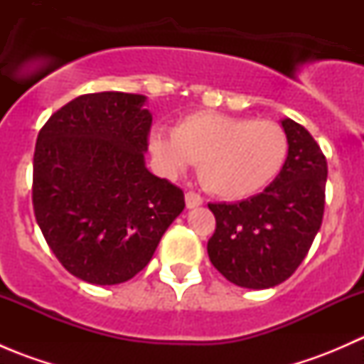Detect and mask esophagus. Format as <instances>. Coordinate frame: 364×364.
<instances>
[{
  "instance_id": "34e87169",
  "label": "esophagus",
  "mask_w": 364,
  "mask_h": 364,
  "mask_svg": "<svg viewBox=\"0 0 364 364\" xmlns=\"http://www.w3.org/2000/svg\"><path fill=\"white\" fill-rule=\"evenodd\" d=\"M185 203H186V208H188V209L199 208V205L203 204V197H200L199 193H196V192H186L185 193Z\"/></svg>"
}]
</instances>
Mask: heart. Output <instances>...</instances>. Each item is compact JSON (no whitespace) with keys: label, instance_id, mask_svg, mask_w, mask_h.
<instances>
[{"label":"heart","instance_id":"heart-1","mask_svg":"<svg viewBox=\"0 0 364 364\" xmlns=\"http://www.w3.org/2000/svg\"><path fill=\"white\" fill-rule=\"evenodd\" d=\"M149 148L168 172L199 164L204 186L222 199H245L269 185L284 167L289 139L269 119L196 112L172 134L153 132Z\"/></svg>","mask_w":364,"mask_h":364}]
</instances>
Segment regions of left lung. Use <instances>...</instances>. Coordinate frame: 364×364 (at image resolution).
I'll return each mask as SVG.
<instances>
[{
	"label": "left lung",
	"instance_id": "obj_1",
	"mask_svg": "<svg viewBox=\"0 0 364 364\" xmlns=\"http://www.w3.org/2000/svg\"><path fill=\"white\" fill-rule=\"evenodd\" d=\"M289 153L262 193L236 204H208L216 229L208 241L213 266L245 289L287 280L310 250L322 223L328 161L310 132L282 119Z\"/></svg>",
	"mask_w": 364,
	"mask_h": 364
}]
</instances>
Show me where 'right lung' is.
I'll use <instances>...</instances> for the list:
<instances>
[{
    "instance_id": "1",
    "label": "right lung",
    "mask_w": 364,
    "mask_h": 364,
    "mask_svg": "<svg viewBox=\"0 0 364 364\" xmlns=\"http://www.w3.org/2000/svg\"><path fill=\"white\" fill-rule=\"evenodd\" d=\"M144 104V95H82L36 139V223L65 269L87 284L134 278L185 209L183 190L146 168L153 116Z\"/></svg>"
}]
</instances>
